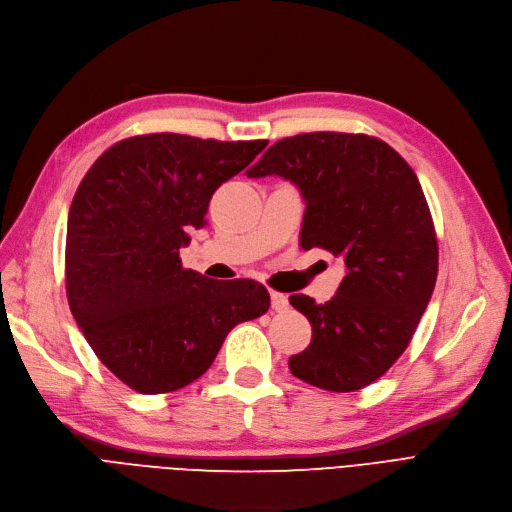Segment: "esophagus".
Wrapping results in <instances>:
<instances>
[{
  "label": "esophagus",
  "instance_id": "esophagus-1",
  "mask_svg": "<svg viewBox=\"0 0 512 512\" xmlns=\"http://www.w3.org/2000/svg\"><path fill=\"white\" fill-rule=\"evenodd\" d=\"M271 304H273V311H277V313L288 311V306H290L288 296L281 292H271Z\"/></svg>",
  "mask_w": 512,
  "mask_h": 512
}]
</instances>
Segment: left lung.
<instances>
[{"label":"left lung","instance_id":"1","mask_svg":"<svg viewBox=\"0 0 512 512\" xmlns=\"http://www.w3.org/2000/svg\"><path fill=\"white\" fill-rule=\"evenodd\" d=\"M245 174L294 182L306 201L300 245L346 264L332 300L290 296L313 325L290 372L334 393L376 382L407 349L437 281L439 245L418 176L384 140L346 132L277 140Z\"/></svg>","mask_w":512,"mask_h":512}]
</instances>
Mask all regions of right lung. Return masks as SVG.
<instances>
[{
  "instance_id": "add662e5",
  "label": "right lung",
  "mask_w": 512,
  "mask_h": 512,
  "mask_svg": "<svg viewBox=\"0 0 512 512\" xmlns=\"http://www.w3.org/2000/svg\"><path fill=\"white\" fill-rule=\"evenodd\" d=\"M267 145L130 136L79 182L67 222V300L96 357L132 391L191 384L237 323L269 311L262 283L214 281L182 267L178 254L206 224L214 191Z\"/></svg>"
}]
</instances>
